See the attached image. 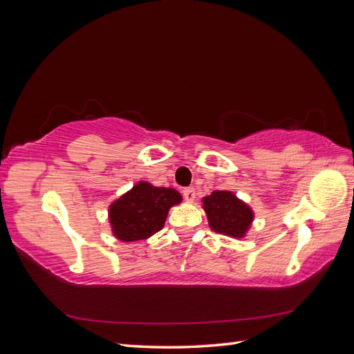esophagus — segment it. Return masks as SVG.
I'll return each instance as SVG.
<instances>
[{
    "mask_svg": "<svg viewBox=\"0 0 354 354\" xmlns=\"http://www.w3.org/2000/svg\"><path fill=\"white\" fill-rule=\"evenodd\" d=\"M183 194H184V199H185L187 202H193L194 197H196V190H194L193 187H188V188H184Z\"/></svg>",
    "mask_w": 354,
    "mask_h": 354,
    "instance_id": "34e87169",
    "label": "esophagus"
}]
</instances>
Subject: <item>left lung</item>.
<instances>
[{
  "label": "left lung",
  "mask_w": 354,
  "mask_h": 354,
  "mask_svg": "<svg viewBox=\"0 0 354 354\" xmlns=\"http://www.w3.org/2000/svg\"><path fill=\"white\" fill-rule=\"evenodd\" d=\"M202 203L208 225L214 232L232 238H244L249 232L254 212L232 192L216 190L205 196Z\"/></svg>",
  "instance_id": "left-lung-1"
}]
</instances>
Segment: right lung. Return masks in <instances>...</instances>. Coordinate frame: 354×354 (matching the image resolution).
<instances>
[{
  "mask_svg": "<svg viewBox=\"0 0 354 354\" xmlns=\"http://www.w3.org/2000/svg\"><path fill=\"white\" fill-rule=\"evenodd\" d=\"M183 202L175 188L138 183L109 207L111 232L123 243L146 240L161 231L169 209Z\"/></svg>",
  "mask_w": 354,
  "mask_h": 354,
  "instance_id": "obj_1",
  "label": "right lung"
}]
</instances>
